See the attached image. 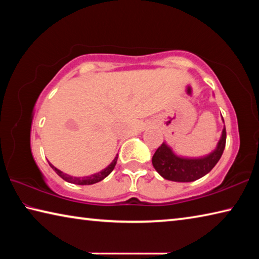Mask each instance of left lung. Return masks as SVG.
<instances>
[{
    "label": "left lung",
    "instance_id": "obj_1",
    "mask_svg": "<svg viewBox=\"0 0 259 259\" xmlns=\"http://www.w3.org/2000/svg\"><path fill=\"white\" fill-rule=\"evenodd\" d=\"M225 144L226 129L224 126L216 148L210 154L202 157L178 156L175 154L171 147L163 143L153 155L152 163L164 179L179 183L194 182L211 171L224 152Z\"/></svg>",
    "mask_w": 259,
    "mask_h": 259
}]
</instances>
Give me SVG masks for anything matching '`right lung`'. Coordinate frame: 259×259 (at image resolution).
Instances as JSON below:
<instances>
[{
	"label": "right lung",
	"mask_w": 259,
	"mask_h": 259,
	"mask_svg": "<svg viewBox=\"0 0 259 259\" xmlns=\"http://www.w3.org/2000/svg\"><path fill=\"white\" fill-rule=\"evenodd\" d=\"M116 161H117V155L114 157V160L111 162V164H108L106 168L102 170V171L91 175V176H85V177L69 176V175L64 174L63 171H60L59 169H57L56 166L52 165L49 161H48V162H49L50 166L55 170L56 174L63 178L64 181H66L68 183H72V184H76V185H93V184H96V183H98L100 181H103L104 178H106L108 175L113 171L114 166H115V164H116Z\"/></svg>",
	"instance_id": "1"
}]
</instances>
